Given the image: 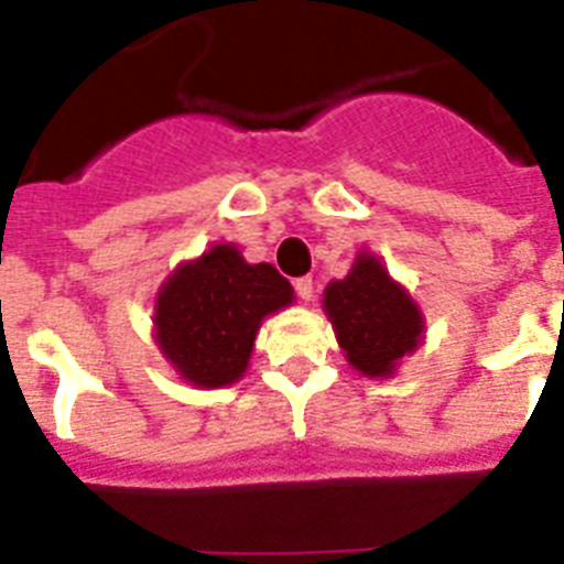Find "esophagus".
I'll return each mask as SVG.
<instances>
[{
	"instance_id": "obj_1",
	"label": "esophagus",
	"mask_w": 564,
	"mask_h": 564,
	"mask_svg": "<svg viewBox=\"0 0 564 564\" xmlns=\"http://www.w3.org/2000/svg\"><path fill=\"white\" fill-rule=\"evenodd\" d=\"M295 292L301 301H312V292H315V286H312V278H297Z\"/></svg>"
}]
</instances>
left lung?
Returning <instances> with one entry per match:
<instances>
[{"instance_id":"1","label":"left lung","mask_w":564,"mask_h":564,"mask_svg":"<svg viewBox=\"0 0 564 564\" xmlns=\"http://www.w3.org/2000/svg\"><path fill=\"white\" fill-rule=\"evenodd\" d=\"M324 312L347 361L367 378H390L424 335L419 304L370 252L355 258L344 281L326 286Z\"/></svg>"}]
</instances>
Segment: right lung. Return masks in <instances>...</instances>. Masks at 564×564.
Instances as JSON below:
<instances>
[{"mask_svg":"<svg viewBox=\"0 0 564 564\" xmlns=\"http://www.w3.org/2000/svg\"><path fill=\"white\" fill-rule=\"evenodd\" d=\"M292 297L290 281L272 263H246L238 246L217 243L180 263L160 286L154 340L194 387L235 384L249 367L260 321Z\"/></svg>","mask_w":564,"mask_h":564,"instance_id":"1","label":"right lung"}]
</instances>
